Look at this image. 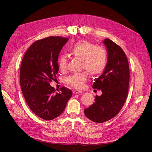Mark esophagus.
Masks as SVG:
<instances>
[{
  "label": "esophagus",
  "mask_w": 152,
  "mask_h": 152,
  "mask_svg": "<svg viewBox=\"0 0 152 152\" xmlns=\"http://www.w3.org/2000/svg\"><path fill=\"white\" fill-rule=\"evenodd\" d=\"M82 91L80 90H73V93L74 94H79V93H82Z\"/></svg>",
  "instance_id": "esophagus-1"
}]
</instances>
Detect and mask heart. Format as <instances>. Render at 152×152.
I'll use <instances>...</instances> for the list:
<instances>
[{"label": "heart", "instance_id": "b5f03b06", "mask_svg": "<svg viewBox=\"0 0 152 152\" xmlns=\"http://www.w3.org/2000/svg\"><path fill=\"white\" fill-rule=\"evenodd\" d=\"M69 52L72 56L82 61V70H86L93 76L100 75L105 69L107 54L106 50L102 46H96L91 42L82 40L71 46ZM67 62L66 56L62 55L59 57L58 64L61 71L66 70ZM88 77L86 72H81L68 76L65 81L74 88H81L87 80Z\"/></svg>", "mask_w": 152, "mask_h": 152}]
</instances>
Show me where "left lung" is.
<instances>
[{
    "label": "left lung",
    "mask_w": 152,
    "mask_h": 152,
    "mask_svg": "<svg viewBox=\"0 0 152 152\" xmlns=\"http://www.w3.org/2000/svg\"><path fill=\"white\" fill-rule=\"evenodd\" d=\"M103 43L107 62L93 85L102 94L96 96L95 102L84 110L86 117L96 123L107 121L118 114L127 97L130 78L129 63L123 49L110 39H104Z\"/></svg>",
    "instance_id": "8db88e82"
}]
</instances>
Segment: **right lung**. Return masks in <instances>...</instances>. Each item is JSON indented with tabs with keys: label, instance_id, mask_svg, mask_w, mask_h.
<instances>
[{
	"label": "right lung",
	"instance_id": "1",
	"mask_svg": "<svg viewBox=\"0 0 152 152\" xmlns=\"http://www.w3.org/2000/svg\"><path fill=\"white\" fill-rule=\"evenodd\" d=\"M68 40L53 36L37 40L27 50L21 64L23 95L31 110L43 120H51L60 115L72 96V91L65 86L58 93L50 85L59 70V53Z\"/></svg>",
	"mask_w": 152,
	"mask_h": 152
}]
</instances>
